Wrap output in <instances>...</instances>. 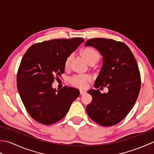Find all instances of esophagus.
I'll return each instance as SVG.
<instances>
[{
	"label": "esophagus",
	"instance_id": "1",
	"mask_svg": "<svg viewBox=\"0 0 154 154\" xmlns=\"http://www.w3.org/2000/svg\"><path fill=\"white\" fill-rule=\"evenodd\" d=\"M85 91H82V90H80V94L81 95H83L84 94H85Z\"/></svg>",
	"mask_w": 154,
	"mask_h": 154
}]
</instances>
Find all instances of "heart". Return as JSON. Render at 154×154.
Returning <instances> with one entry per match:
<instances>
[{"label":"heart","instance_id":"heart-1","mask_svg":"<svg viewBox=\"0 0 154 154\" xmlns=\"http://www.w3.org/2000/svg\"><path fill=\"white\" fill-rule=\"evenodd\" d=\"M81 54L83 58L89 65L94 64L99 60L100 54L91 48H86L81 51ZM73 54H70L66 58L64 63L65 69H69L71 66V61L73 60ZM91 77L89 75H75L71 78L70 82L73 86L78 88H85L87 85L88 81H91Z\"/></svg>","mask_w":154,"mask_h":154}]
</instances>
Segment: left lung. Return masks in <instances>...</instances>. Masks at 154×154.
<instances>
[{
  "mask_svg": "<svg viewBox=\"0 0 154 154\" xmlns=\"http://www.w3.org/2000/svg\"><path fill=\"white\" fill-rule=\"evenodd\" d=\"M85 46L94 48L103 57L94 88L107 86L109 89L108 93L103 94L99 89L87 91L93 99L87 105V112L101 126L114 125L127 116L138 99L141 87L138 64L123 42L93 38L87 40Z\"/></svg>",
  "mask_w": 154,
  "mask_h": 154,
  "instance_id": "8db88e82",
  "label": "left lung"
}]
</instances>
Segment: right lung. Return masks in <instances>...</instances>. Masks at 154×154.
<instances>
[{
  "label": "right lung",
  "mask_w": 154,
  "mask_h": 154,
  "mask_svg": "<svg viewBox=\"0 0 154 154\" xmlns=\"http://www.w3.org/2000/svg\"><path fill=\"white\" fill-rule=\"evenodd\" d=\"M84 42L82 38L55 39L32 45L23 56L17 74L22 101L35 121L50 125L66 115L79 91L52 87L55 77L64 73L66 58Z\"/></svg>",
  "instance_id": "obj_1"
}]
</instances>
